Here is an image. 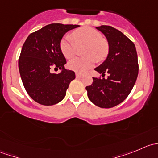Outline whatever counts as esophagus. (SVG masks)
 <instances>
[{
	"label": "esophagus",
	"instance_id": "34e87169",
	"mask_svg": "<svg viewBox=\"0 0 158 158\" xmlns=\"http://www.w3.org/2000/svg\"><path fill=\"white\" fill-rule=\"evenodd\" d=\"M76 78H81V77H82V74H81V73H77V72H76Z\"/></svg>",
	"mask_w": 158,
	"mask_h": 158
}]
</instances>
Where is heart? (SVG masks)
<instances>
[{"label": "heart", "instance_id": "b5f03b06", "mask_svg": "<svg viewBox=\"0 0 158 158\" xmlns=\"http://www.w3.org/2000/svg\"><path fill=\"white\" fill-rule=\"evenodd\" d=\"M75 42L69 36H66L60 41V49L66 59L75 56L77 47H84L82 53L86 56L75 58L68 63V68L77 73H84L94 66L95 60L102 61L109 53V44L103 39L101 33L91 27H82L73 33Z\"/></svg>", "mask_w": 158, "mask_h": 158}]
</instances>
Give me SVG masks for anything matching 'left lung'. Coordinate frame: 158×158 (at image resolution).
Masks as SVG:
<instances>
[{"label":"left lung","mask_w":158,"mask_h":158,"mask_svg":"<svg viewBox=\"0 0 158 158\" xmlns=\"http://www.w3.org/2000/svg\"><path fill=\"white\" fill-rule=\"evenodd\" d=\"M109 43L106 60L95 71L108 79L92 77L93 82L86 86L91 102L100 108L109 109L124 101L130 94L138 75V55L134 43L118 30L111 26L96 27Z\"/></svg>","instance_id":"obj_1"}]
</instances>
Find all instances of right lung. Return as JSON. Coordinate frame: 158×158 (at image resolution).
Listing matches in <instances>:
<instances>
[{
	"instance_id": "1",
	"label": "right lung",
	"mask_w": 158,
	"mask_h": 158,
	"mask_svg": "<svg viewBox=\"0 0 158 158\" xmlns=\"http://www.w3.org/2000/svg\"><path fill=\"white\" fill-rule=\"evenodd\" d=\"M79 25L51 23L30 33L23 44L18 61L19 71L28 95L37 103L52 106L64 98L75 73L65 69L66 58L60 49L65 33ZM60 69L59 74L50 69Z\"/></svg>"
}]
</instances>
